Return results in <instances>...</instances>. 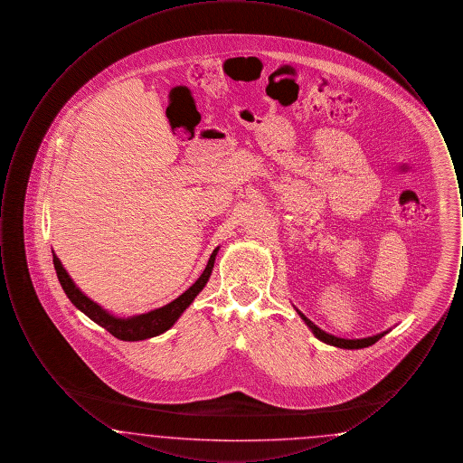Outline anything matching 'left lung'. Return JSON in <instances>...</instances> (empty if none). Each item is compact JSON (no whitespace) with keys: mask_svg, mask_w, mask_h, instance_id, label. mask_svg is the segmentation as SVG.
Wrapping results in <instances>:
<instances>
[{"mask_svg":"<svg viewBox=\"0 0 463 463\" xmlns=\"http://www.w3.org/2000/svg\"><path fill=\"white\" fill-rule=\"evenodd\" d=\"M298 314H300V317L306 321V325H307L310 330L314 331V335L319 338V340H323L325 344H330V345H335V347H340V349H364V347H370V345H373L374 342H378L383 335H387L389 331H383V333H378V335H373V336H368V338H357V340H345V338H338V336H333L330 333H326V331L319 330L310 319H307L300 310H298Z\"/></svg>","mask_w":463,"mask_h":463,"instance_id":"obj_1","label":"left lung"}]
</instances>
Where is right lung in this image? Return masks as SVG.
Wrapping results in <instances>:
<instances>
[{
	"mask_svg": "<svg viewBox=\"0 0 463 463\" xmlns=\"http://www.w3.org/2000/svg\"><path fill=\"white\" fill-rule=\"evenodd\" d=\"M217 251H219V248L213 250V253L208 260V265L203 270V274L199 276L198 281L187 291H184L176 300L170 302L165 307L156 308V310H151L147 314H140V316H135L130 319L112 317L104 308L97 306L95 302H91L89 297H85L72 283V279L69 278L66 269L62 267L61 260L55 257V253H53V265H55V270H57V278L64 288L69 300L76 307L80 308L81 312H85L90 319L95 321L99 326L109 331L112 336L119 338V340H125V342H137V340H144V338H151L156 335H161L163 331L170 330L174 326V323L180 317V314L191 306V302L196 298V295L206 285V281L212 274V269H213Z\"/></svg>",
	"mask_w": 463,
	"mask_h": 463,
	"instance_id": "1",
	"label": "right lung"
}]
</instances>
